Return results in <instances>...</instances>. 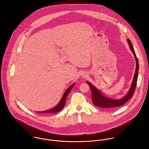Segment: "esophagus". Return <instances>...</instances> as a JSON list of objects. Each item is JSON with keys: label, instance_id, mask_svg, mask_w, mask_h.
<instances>
[{"label": "esophagus", "instance_id": "1", "mask_svg": "<svg viewBox=\"0 0 149 149\" xmlns=\"http://www.w3.org/2000/svg\"><path fill=\"white\" fill-rule=\"evenodd\" d=\"M87 73H84L83 74H82V77H83V78H86L87 77Z\"/></svg>", "mask_w": 149, "mask_h": 149}]
</instances>
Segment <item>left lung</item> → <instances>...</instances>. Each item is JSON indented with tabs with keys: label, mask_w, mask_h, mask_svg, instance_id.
Masks as SVG:
<instances>
[{
	"label": "left lung",
	"mask_w": 149,
	"mask_h": 149,
	"mask_svg": "<svg viewBox=\"0 0 149 149\" xmlns=\"http://www.w3.org/2000/svg\"><path fill=\"white\" fill-rule=\"evenodd\" d=\"M127 41H128L130 48L133 52L136 61V71H135L134 78L133 80V82H132L130 89L129 90L126 95L123 98L120 100H113V99L108 98L103 96L101 94V93L95 87H94L90 82L87 81V83L89 85L91 91V98H92L93 103L94 105L97 107H98L100 108H107V109H113L116 107H119L125 104L133 96L134 94V92L135 91V88L136 87V84H137L138 70H139V62L130 41L129 40H127Z\"/></svg>",
	"instance_id": "left-lung-1"
}]
</instances>
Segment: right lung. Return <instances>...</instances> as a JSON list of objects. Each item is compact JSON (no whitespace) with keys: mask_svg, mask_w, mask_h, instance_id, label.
<instances>
[{"mask_svg":"<svg viewBox=\"0 0 149 149\" xmlns=\"http://www.w3.org/2000/svg\"><path fill=\"white\" fill-rule=\"evenodd\" d=\"M74 84V83L73 84H72L66 90V91L64 93V95H63L62 100H61L60 102L59 103V104L56 107H55V108H54L52 109H49V110H47V111H41V112H40V113H55V112H58L60 111L61 110H62L63 109V108L64 107L65 105L67 96H68V94L69 93V92L70 91V90H72V88H73Z\"/></svg>","mask_w":149,"mask_h":149,"instance_id":"add662e5","label":"right lung"}]
</instances>
